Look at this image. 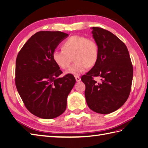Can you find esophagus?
Segmentation results:
<instances>
[{"instance_id":"obj_1","label":"esophagus","mask_w":148,"mask_h":148,"mask_svg":"<svg viewBox=\"0 0 148 148\" xmlns=\"http://www.w3.org/2000/svg\"><path fill=\"white\" fill-rule=\"evenodd\" d=\"M75 79H76V81H77V82H79L81 81V78H80L79 77H78V76H75Z\"/></svg>"}]
</instances>
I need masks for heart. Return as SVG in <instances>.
I'll return each instance as SVG.
<instances>
[{
	"instance_id": "heart-1",
	"label": "heart",
	"mask_w": 148,
	"mask_h": 148,
	"mask_svg": "<svg viewBox=\"0 0 148 148\" xmlns=\"http://www.w3.org/2000/svg\"><path fill=\"white\" fill-rule=\"evenodd\" d=\"M62 49L55 50L52 59L56 64L62 69H68L73 57L75 64L66 73L75 76L86 71L88 66L95 65L98 59L99 49L96 42L92 38L75 35L67 39L62 44Z\"/></svg>"
}]
</instances>
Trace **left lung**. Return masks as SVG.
Listing matches in <instances>:
<instances>
[{
	"label": "left lung",
	"mask_w": 148,
	"mask_h": 148,
	"mask_svg": "<svg viewBox=\"0 0 148 148\" xmlns=\"http://www.w3.org/2000/svg\"><path fill=\"white\" fill-rule=\"evenodd\" d=\"M99 55L95 65L82 77L86 86L87 104L95 112L107 114L122 107L131 91L133 69L128 49L110 31L99 27L91 28ZM99 76L101 82L93 79Z\"/></svg>",
	"instance_id": "left-lung-1"
}]
</instances>
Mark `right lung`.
<instances>
[{
	"label": "right lung",
	"mask_w": 148,
	"mask_h": 148,
	"mask_svg": "<svg viewBox=\"0 0 148 148\" xmlns=\"http://www.w3.org/2000/svg\"><path fill=\"white\" fill-rule=\"evenodd\" d=\"M69 34L39 31L21 48L16 59L15 84L25 107L37 117L51 119L63 114L67 97L75 84L72 75L62 73L52 53Z\"/></svg>",
	"instance_id": "1"
}]
</instances>
